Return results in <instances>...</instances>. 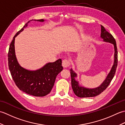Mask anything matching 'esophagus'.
Returning <instances> with one entry per match:
<instances>
[{
  "label": "esophagus",
  "mask_w": 125,
  "mask_h": 125,
  "mask_svg": "<svg viewBox=\"0 0 125 125\" xmlns=\"http://www.w3.org/2000/svg\"><path fill=\"white\" fill-rule=\"evenodd\" d=\"M70 64V62L69 60H67V59H64V60H63L62 61V66L64 68H67Z\"/></svg>",
  "instance_id": "34e87169"
}]
</instances>
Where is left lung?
I'll list each match as a JSON object with an SVG mask.
<instances>
[{
	"label": "left lung",
	"mask_w": 125,
	"mask_h": 125,
	"mask_svg": "<svg viewBox=\"0 0 125 125\" xmlns=\"http://www.w3.org/2000/svg\"><path fill=\"white\" fill-rule=\"evenodd\" d=\"M100 38L103 39V41L109 42L113 44L115 49V55H114V62L111 68V69L108 73L105 79L99 86L95 88L89 89L87 87L82 86L79 84V82L75 79L77 77V74L74 71L73 69H70V74L71 77V86L73 91L77 96L80 98L93 97L100 94L109 85L110 82L112 81L115 75L118 63V51L116 47V41L113 36L105 30V28L101 25V34Z\"/></svg>",
	"instance_id": "1"
}]
</instances>
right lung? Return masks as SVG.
I'll list each match as a JSON object with an SVG mask.
<instances>
[{"mask_svg": "<svg viewBox=\"0 0 125 125\" xmlns=\"http://www.w3.org/2000/svg\"><path fill=\"white\" fill-rule=\"evenodd\" d=\"M32 20L44 21L43 19ZM29 22L30 21L17 32L10 44L8 53L9 70L16 85L21 91L35 97H43L51 91L56 76L63 70L62 60L58 59L54 62L47 63L36 70L26 69L19 64L15 55V38L27 27Z\"/></svg>", "mask_w": 125, "mask_h": 125, "instance_id": "add662e5", "label": "right lung"}]
</instances>
